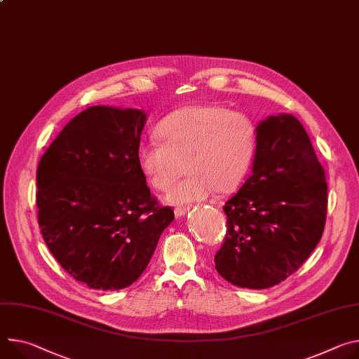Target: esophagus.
Masks as SVG:
<instances>
[{
  "instance_id": "1",
  "label": "esophagus",
  "mask_w": 359,
  "mask_h": 359,
  "mask_svg": "<svg viewBox=\"0 0 359 359\" xmlns=\"http://www.w3.org/2000/svg\"><path fill=\"white\" fill-rule=\"evenodd\" d=\"M187 212H189V206H177V208L175 209L176 217H182V216H184Z\"/></svg>"
}]
</instances>
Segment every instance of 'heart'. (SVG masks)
Returning <instances> with one entry per match:
<instances>
[{
  "label": "heart",
  "mask_w": 359,
  "mask_h": 359,
  "mask_svg": "<svg viewBox=\"0 0 359 359\" xmlns=\"http://www.w3.org/2000/svg\"><path fill=\"white\" fill-rule=\"evenodd\" d=\"M160 140L139 146L142 173L157 190H168L187 161L189 176L166 194L170 205H186L210 198L215 191L235 190L246 177L256 151V128L239 111L216 104L179 109L157 127Z\"/></svg>",
  "instance_id": "heart-1"
}]
</instances>
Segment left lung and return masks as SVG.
Listing matches in <instances>:
<instances>
[{
    "label": "left lung",
    "instance_id": "left-lung-1",
    "mask_svg": "<svg viewBox=\"0 0 359 359\" xmlns=\"http://www.w3.org/2000/svg\"><path fill=\"white\" fill-rule=\"evenodd\" d=\"M327 203L325 170L301 121L285 113L259 121L252 175L223 208L216 271L239 287L280 283L320 241Z\"/></svg>",
    "mask_w": 359,
    "mask_h": 359
}]
</instances>
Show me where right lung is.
Instances as JSON below:
<instances>
[{
    "label": "right lung",
    "mask_w": 359,
    "mask_h": 359,
    "mask_svg": "<svg viewBox=\"0 0 359 359\" xmlns=\"http://www.w3.org/2000/svg\"><path fill=\"white\" fill-rule=\"evenodd\" d=\"M147 114L93 106L64 127L37 169L41 235L76 280L123 289L147 268L170 208L157 206L137 161Z\"/></svg>",
    "instance_id": "right-lung-1"
}]
</instances>
